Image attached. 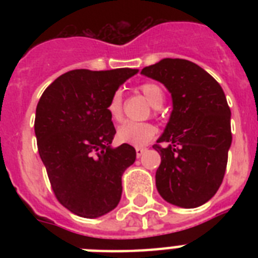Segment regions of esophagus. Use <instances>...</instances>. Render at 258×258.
<instances>
[{"instance_id":"1","label":"esophagus","mask_w":258,"mask_h":258,"mask_svg":"<svg viewBox=\"0 0 258 258\" xmlns=\"http://www.w3.org/2000/svg\"><path fill=\"white\" fill-rule=\"evenodd\" d=\"M135 151H137V157H138V158H141L142 155L145 154L146 149H143V147H137V149H135Z\"/></svg>"}]
</instances>
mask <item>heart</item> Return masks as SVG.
I'll return each instance as SVG.
<instances>
[{
	"label": "heart",
	"mask_w": 258,
	"mask_h": 258,
	"mask_svg": "<svg viewBox=\"0 0 258 258\" xmlns=\"http://www.w3.org/2000/svg\"><path fill=\"white\" fill-rule=\"evenodd\" d=\"M141 92L150 101L154 108H159L165 100V93L162 88L155 83H143ZM107 111L113 120H121L123 117V93L121 91H115L109 97ZM157 134V128L150 123H135V121H125L117 128V139L121 143L131 146H145L149 143Z\"/></svg>",
	"instance_id": "b5f03b06"
}]
</instances>
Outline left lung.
Instances as JSON below:
<instances>
[{
  "label": "left lung",
  "instance_id": "8db88e82",
  "mask_svg": "<svg viewBox=\"0 0 258 258\" xmlns=\"http://www.w3.org/2000/svg\"><path fill=\"white\" fill-rule=\"evenodd\" d=\"M142 75L161 82L172 99L169 123L153 146L162 159L155 174L158 192L175 206L198 208L220 188L228 163L232 130L224 91L183 58H163Z\"/></svg>",
  "mask_w": 258,
  "mask_h": 258
}]
</instances>
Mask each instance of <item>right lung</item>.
Instances as JSON below:
<instances>
[{
    "label": "right lung",
    "mask_w": 258,
    "mask_h": 258,
    "mask_svg": "<svg viewBox=\"0 0 258 258\" xmlns=\"http://www.w3.org/2000/svg\"><path fill=\"white\" fill-rule=\"evenodd\" d=\"M138 70H75L58 76L38 100L34 119L38 154L60 204L76 216L97 218L116 208L121 175L137 151L123 143L107 111L109 97Z\"/></svg>",
    "instance_id": "add662e5"
}]
</instances>
